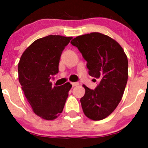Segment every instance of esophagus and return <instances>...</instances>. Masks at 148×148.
Masks as SVG:
<instances>
[{
    "label": "esophagus",
    "mask_w": 148,
    "mask_h": 148,
    "mask_svg": "<svg viewBox=\"0 0 148 148\" xmlns=\"http://www.w3.org/2000/svg\"><path fill=\"white\" fill-rule=\"evenodd\" d=\"M79 84V82H71V85H72L73 86H78Z\"/></svg>",
    "instance_id": "obj_1"
}]
</instances>
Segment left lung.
Segmentation results:
<instances>
[{"mask_svg": "<svg viewBox=\"0 0 148 148\" xmlns=\"http://www.w3.org/2000/svg\"><path fill=\"white\" fill-rule=\"evenodd\" d=\"M71 44L87 62L89 74L99 79L95 89L85 86L81 98L84 113L92 120H101L112 113L120 102L128 79V61L123 49L110 36L98 32L76 37Z\"/></svg>", "mask_w": 148, "mask_h": 148, "instance_id": "1", "label": "left lung"}]
</instances>
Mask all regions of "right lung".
Instances as JSON below:
<instances>
[{"label":"right lung","mask_w":148,"mask_h":148,"mask_svg":"<svg viewBox=\"0 0 148 148\" xmlns=\"http://www.w3.org/2000/svg\"><path fill=\"white\" fill-rule=\"evenodd\" d=\"M72 37L49 35L32 43L18 65V80L34 112L46 120L56 119L63 111L72 85L52 86L50 79L59 72L61 55Z\"/></svg>","instance_id":"1"}]
</instances>
